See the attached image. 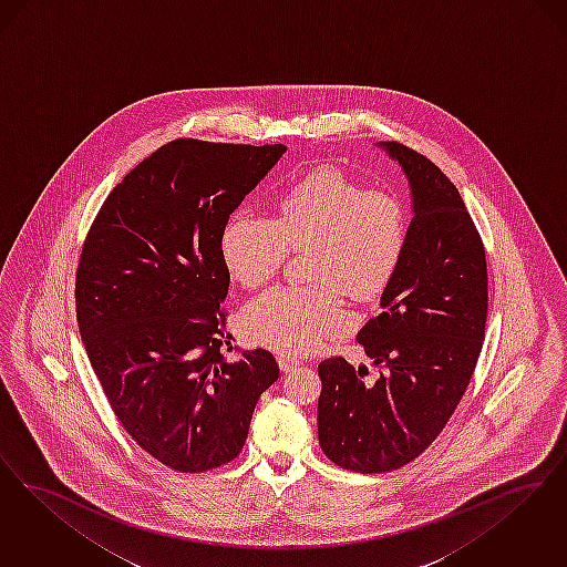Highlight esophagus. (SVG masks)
I'll list each match as a JSON object with an SVG mask.
<instances>
[{
    "mask_svg": "<svg viewBox=\"0 0 567 567\" xmlns=\"http://www.w3.org/2000/svg\"><path fill=\"white\" fill-rule=\"evenodd\" d=\"M277 362H279V369L284 370V372H290V370H295L300 364L292 355H279Z\"/></svg>",
    "mask_w": 567,
    "mask_h": 567,
    "instance_id": "1",
    "label": "esophagus"
}]
</instances>
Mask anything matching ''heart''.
Instances as JSON below:
<instances>
[{
  "mask_svg": "<svg viewBox=\"0 0 567 567\" xmlns=\"http://www.w3.org/2000/svg\"><path fill=\"white\" fill-rule=\"evenodd\" d=\"M400 198L364 190L334 169L302 177L275 205V220L235 214L221 230V258L246 288L267 284L290 249H309L307 288H272L244 311L247 337L305 353L347 326L343 292L369 302L392 284L406 246Z\"/></svg>",
  "mask_w": 567,
  "mask_h": 567,
  "instance_id": "obj_1",
  "label": "heart"
}]
</instances>
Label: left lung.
Masks as SVG:
<instances>
[{
  "label": "left lung",
  "instance_id": "8db88e82",
  "mask_svg": "<svg viewBox=\"0 0 567 567\" xmlns=\"http://www.w3.org/2000/svg\"><path fill=\"white\" fill-rule=\"evenodd\" d=\"M413 218L381 313L358 332L374 383L346 358L323 360L318 436L330 462L362 474L413 462L443 432L485 341L487 262L457 188L432 161L395 142Z\"/></svg>",
  "mask_w": 567,
  "mask_h": 567
}]
</instances>
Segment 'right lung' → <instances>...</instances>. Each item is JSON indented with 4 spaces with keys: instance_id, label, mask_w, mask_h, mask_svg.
<instances>
[{
    "instance_id": "right-lung-1",
    "label": "right lung",
    "mask_w": 567,
    "mask_h": 567,
    "mask_svg": "<svg viewBox=\"0 0 567 567\" xmlns=\"http://www.w3.org/2000/svg\"><path fill=\"white\" fill-rule=\"evenodd\" d=\"M284 144L175 140L105 198L80 256L75 316L99 383L131 439L179 472L220 468L246 444L279 377L267 349L228 360L221 230Z\"/></svg>"
}]
</instances>
